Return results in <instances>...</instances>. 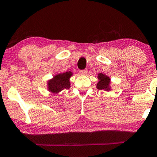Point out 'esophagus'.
<instances>
[{
	"label": "esophagus",
	"mask_w": 157,
	"mask_h": 157,
	"mask_svg": "<svg viewBox=\"0 0 157 157\" xmlns=\"http://www.w3.org/2000/svg\"><path fill=\"white\" fill-rule=\"evenodd\" d=\"M80 73H81V74H83V75L86 74V73H87V70H86V69L82 70V71H80Z\"/></svg>",
	"instance_id": "34e87169"
}]
</instances>
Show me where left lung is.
<instances>
[{"mask_svg":"<svg viewBox=\"0 0 157 157\" xmlns=\"http://www.w3.org/2000/svg\"><path fill=\"white\" fill-rule=\"evenodd\" d=\"M98 78H99V82L97 84V88L98 90H105L108 91L110 90V78L107 75H105L102 73L98 74Z\"/></svg>","mask_w":157,"mask_h":157,"instance_id":"8db88e82","label":"left lung"}]
</instances>
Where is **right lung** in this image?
Wrapping results in <instances>:
<instances>
[{
    "instance_id": "1",
    "label": "right lung",
    "mask_w": 157,
    "mask_h": 157,
    "mask_svg": "<svg viewBox=\"0 0 157 157\" xmlns=\"http://www.w3.org/2000/svg\"><path fill=\"white\" fill-rule=\"evenodd\" d=\"M72 75V73L69 72L62 73L56 75L54 78L48 82V89L53 93H57L64 89H69L71 87L69 78Z\"/></svg>"
}]
</instances>
